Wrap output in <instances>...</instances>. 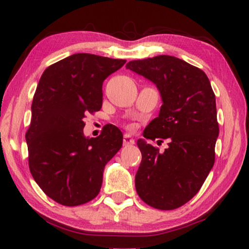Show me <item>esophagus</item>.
<instances>
[{
    "label": "esophagus",
    "mask_w": 249,
    "mask_h": 249,
    "mask_svg": "<svg viewBox=\"0 0 249 249\" xmlns=\"http://www.w3.org/2000/svg\"><path fill=\"white\" fill-rule=\"evenodd\" d=\"M123 143H124V145L134 144V140L131 138L130 134H124V139H123Z\"/></svg>",
    "instance_id": "1"
}]
</instances>
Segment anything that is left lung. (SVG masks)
Instances as JSON below:
<instances>
[{
    "mask_svg": "<svg viewBox=\"0 0 249 249\" xmlns=\"http://www.w3.org/2000/svg\"><path fill=\"white\" fill-rule=\"evenodd\" d=\"M126 69L154 82L163 100L143 137L170 141L159 152L138 140L142 160L135 189L149 206L175 210L200 190L214 165L218 123L213 89L201 69L172 55L132 60Z\"/></svg>",
    "mask_w": 249,
    "mask_h": 249,
    "instance_id": "obj_1",
    "label": "left lung"
}]
</instances>
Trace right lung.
<instances>
[{"mask_svg":"<svg viewBox=\"0 0 249 249\" xmlns=\"http://www.w3.org/2000/svg\"><path fill=\"white\" fill-rule=\"evenodd\" d=\"M126 60L76 53L49 66L32 102L26 141L29 171L43 192L65 206L98 196L106 164L122 148L114 125L98 138H85L86 115L102 107V83Z\"/></svg>","mask_w":249,"mask_h":249,"instance_id":"obj_1","label":"right lung"}]
</instances>
